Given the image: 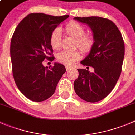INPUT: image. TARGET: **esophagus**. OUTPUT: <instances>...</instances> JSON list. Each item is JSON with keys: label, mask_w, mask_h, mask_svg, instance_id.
I'll return each instance as SVG.
<instances>
[{"label": "esophagus", "mask_w": 135, "mask_h": 135, "mask_svg": "<svg viewBox=\"0 0 135 135\" xmlns=\"http://www.w3.org/2000/svg\"><path fill=\"white\" fill-rule=\"evenodd\" d=\"M65 67H66V71H69V70H70V69H73V67H71V66H66Z\"/></svg>", "instance_id": "1"}]
</instances>
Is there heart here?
Wrapping results in <instances>:
<instances>
[{"label":"heart","instance_id":"heart-1","mask_svg":"<svg viewBox=\"0 0 135 135\" xmlns=\"http://www.w3.org/2000/svg\"><path fill=\"white\" fill-rule=\"evenodd\" d=\"M65 31L69 35L76 40V45L81 51L84 53H88L92 48L94 40L92 36H86L84 27L80 23L71 22L68 23L65 27ZM61 38V31L59 29H55L52 32L50 37V44L54 49H59ZM80 54L76 51H63L57 55L59 62L70 66L76 60L79 59Z\"/></svg>","mask_w":135,"mask_h":135}]
</instances>
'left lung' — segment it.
Wrapping results in <instances>:
<instances>
[{"label": "left lung", "mask_w": 135, "mask_h": 135, "mask_svg": "<svg viewBox=\"0 0 135 135\" xmlns=\"http://www.w3.org/2000/svg\"><path fill=\"white\" fill-rule=\"evenodd\" d=\"M92 31L94 44L80 63L94 71L78 69L74 88L78 96L88 102H97L112 91L121 73L125 44L118 27L110 20L98 16L75 17Z\"/></svg>", "instance_id": "8db88e82"}]
</instances>
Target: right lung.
I'll list each match as a JSON object with an SVG mask.
<instances>
[{"label": "right lung", "mask_w": 135, "mask_h": 135, "mask_svg": "<svg viewBox=\"0 0 135 135\" xmlns=\"http://www.w3.org/2000/svg\"><path fill=\"white\" fill-rule=\"evenodd\" d=\"M69 15L53 16L43 13H31L19 23L10 43L12 73L20 91L33 102H43L55 93L66 72L63 65L55 62L48 68L43 65L53 53L50 37L55 29Z\"/></svg>", "instance_id": "right-lung-1"}]
</instances>
